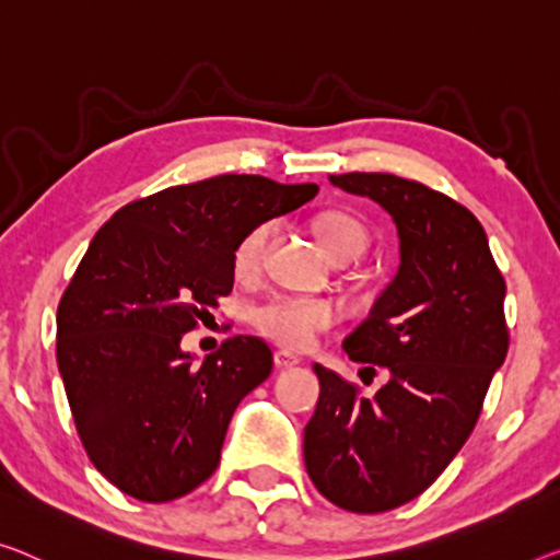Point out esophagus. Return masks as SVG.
Segmentation results:
<instances>
[{
	"mask_svg": "<svg viewBox=\"0 0 560 560\" xmlns=\"http://www.w3.org/2000/svg\"><path fill=\"white\" fill-rule=\"evenodd\" d=\"M299 362H302V360H299L296 354L281 352V349H279V352H273V364H277L279 370H289V366H296Z\"/></svg>",
	"mask_w": 560,
	"mask_h": 560,
	"instance_id": "1",
	"label": "esophagus"
}]
</instances>
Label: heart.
Instances as JSON below:
<instances>
[{
    "label": "heart",
    "mask_w": 560,
    "mask_h": 560,
    "mask_svg": "<svg viewBox=\"0 0 560 560\" xmlns=\"http://www.w3.org/2000/svg\"><path fill=\"white\" fill-rule=\"evenodd\" d=\"M314 233L319 238L324 252L334 261H352L362 256L370 244V231L357 215L347 211H324L314 219ZM269 236V226L258 223L246 231L233 248L231 264L236 277H254L261 264L264 244ZM339 319L337 306L327 299L314 296H289L277 294L258 304L252 312L254 327L287 349H306L312 347L322 331L331 329Z\"/></svg>",
    "instance_id": "b5f03b06"
}]
</instances>
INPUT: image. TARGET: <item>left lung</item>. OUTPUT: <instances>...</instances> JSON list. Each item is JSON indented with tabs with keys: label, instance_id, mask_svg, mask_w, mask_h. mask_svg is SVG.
<instances>
[{
	"label": "left lung",
	"instance_id": "8db88e82",
	"mask_svg": "<svg viewBox=\"0 0 560 560\" xmlns=\"http://www.w3.org/2000/svg\"><path fill=\"white\" fill-rule=\"evenodd\" d=\"M329 180L385 208L402 261L341 345L352 362L387 366L389 382L366 399L314 364L322 392L304 428V465L329 503L385 513L424 493L470 438L511 341L505 279L480 221L450 196L392 173Z\"/></svg>",
	"mask_w": 560,
	"mask_h": 560
}]
</instances>
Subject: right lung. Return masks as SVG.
<instances>
[{"mask_svg":"<svg viewBox=\"0 0 560 560\" xmlns=\"http://www.w3.org/2000/svg\"><path fill=\"white\" fill-rule=\"evenodd\" d=\"M316 194L226 173L132 200L95 233L57 306V366L90 463L125 495L168 503L215 472L273 357L231 337L198 366L180 337L231 294L238 238Z\"/></svg>","mask_w":560,"mask_h":560,"instance_id":"obj_1","label":"right lung"}]
</instances>
